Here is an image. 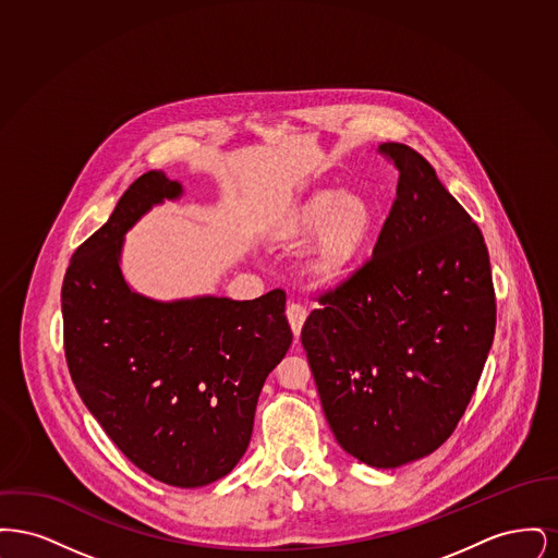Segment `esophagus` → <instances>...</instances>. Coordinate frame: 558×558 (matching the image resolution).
Listing matches in <instances>:
<instances>
[{"label": "esophagus", "instance_id": "obj_1", "mask_svg": "<svg viewBox=\"0 0 558 558\" xmlns=\"http://www.w3.org/2000/svg\"><path fill=\"white\" fill-rule=\"evenodd\" d=\"M287 318H289V324H291L292 335L299 337V335H301V328H303V322L307 318L305 307L299 305V303H291V305L287 307Z\"/></svg>", "mask_w": 558, "mask_h": 558}]
</instances>
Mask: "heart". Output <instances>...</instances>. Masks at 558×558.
Masks as SVG:
<instances>
[{
  "label": "heart",
  "instance_id": "heart-1",
  "mask_svg": "<svg viewBox=\"0 0 558 558\" xmlns=\"http://www.w3.org/2000/svg\"><path fill=\"white\" fill-rule=\"evenodd\" d=\"M374 230V209L360 192L316 190L282 221L278 236L299 244L314 239L305 274L318 287H337L362 262Z\"/></svg>",
  "mask_w": 558,
  "mask_h": 558
}]
</instances>
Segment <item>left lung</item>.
I'll return each instance as SVG.
<instances>
[{"instance_id": "1", "label": "left lung", "mask_w": 558, "mask_h": 558, "mask_svg": "<svg viewBox=\"0 0 558 558\" xmlns=\"http://www.w3.org/2000/svg\"><path fill=\"white\" fill-rule=\"evenodd\" d=\"M398 196L371 262L319 294L301 330L339 446L398 469L448 441L496 330L489 255L471 215L425 157L387 142Z\"/></svg>"}]
</instances>
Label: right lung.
<instances>
[{"label":"right lung","instance_id":"1","mask_svg":"<svg viewBox=\"0 0 558 558\" xmlns=\"http://www.w3.org/2000/svg\"><path fill=\"white\" fill-rule=\"evenodd\" d=\"M184 194L140 175L75 251L62 282L64 353L83 403L146 475L173 487L226 477L248 448L267 374L292 343L280 289L253 301H155L121 271L128 230Z\"/></svg>","mask_w":558,"mask_h":558}]
</instances>
